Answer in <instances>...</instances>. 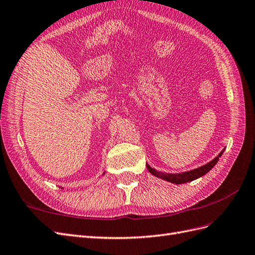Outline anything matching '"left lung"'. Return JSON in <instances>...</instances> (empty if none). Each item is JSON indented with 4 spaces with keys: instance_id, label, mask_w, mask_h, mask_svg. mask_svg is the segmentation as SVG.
Returning <instances> with one entry per match:
<instances>
[{
    "instance_id": "1",
    "label": "left lung",
    "mask_w": 255,
    "mask_h": 255,
    "mask_svg": "<svg viewBox=\"0 0 255 255\" xmlns=\"http://www.w3.org/2000/svg\"><path fill=\"white\" fill-rule=\"evenodd\" d=\"M223 152H225V149H223L219 153L218 156H216L213 160L210 161V163L205 164L204 166H201L197 169H194V170L182 172V173H164V172L155 170V169H153L148 164H146V168H148L150 173L155 175L156 177H159V179H161V180H165L167 182H170L173 184H184V183H188V182H191L194 180H197L198 177H201L204 174H206L216 164L218 163L219 157L222 155Z\"/></svg>"
}]
</instances>
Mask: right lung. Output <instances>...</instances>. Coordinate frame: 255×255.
I'll return each instance as SVG.
<instances>
[{
	"label": "right lung",
	"mask_w": 255,
	"mask_h": 255,
	"mask_svg": "<svg viewBox=\"0 0 255 255\" xmlns=\"http://www.w3.org/2000/svg\"><path fill=\"white\" fill-rule=\"evenodd\" d=\"M103 175H104V173H103Z\"/></svg>",
	"instance_id": "1"
}]
</instances>
